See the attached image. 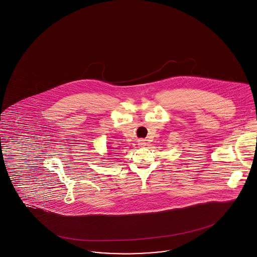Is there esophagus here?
<instances>
[{
	"label": "esophagus",
	"mask_w": 257,
	"mask_h": 257,
	"mask_svg": "<svg viewBox=\"0 0 257 257\" xmlns=\"http://www.w3.org/2000/svg\"><path fill=\"white\" fill-rule=\"evenodd\" d=\"M138 143H139V146H142V147L146 146V142H145V140H139V141H138Z\"/></svg>",
	"instance_id": "1"
}]
</instances>
